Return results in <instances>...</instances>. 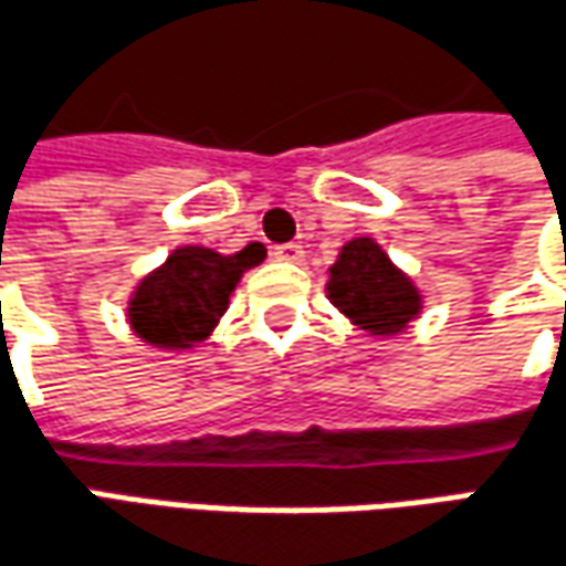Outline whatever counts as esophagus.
<instances>
[{
  "label": "esophagus",
  "mask_w": 566,
  "mask_h": 566,
  "mask_svg": "<svg viewBox=\"0 0 566 566\" xmlns=\"http://www.w3.org/2000/svg\"><path fill=\"white\" fill-rule=\"evenodd\" d=\"M272 256H275V260H284V263H300V260H303V248L296 242L275 244V248H272Z\"/></svg>",
  "instance_id": "1"
}]
</instances>
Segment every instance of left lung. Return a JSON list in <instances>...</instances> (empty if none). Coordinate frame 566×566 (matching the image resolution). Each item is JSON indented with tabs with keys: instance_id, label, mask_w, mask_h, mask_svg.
Segmentation results:
<instances>
[{
	"instance_id": "left-lung-1",
	"label": "left lung",
	"mask_w": 566,
	"mask_h": 566,
	"mask_svg": "<svg viewBox=\"0 0 566 566\" xmlns=\"http://www.w3.org/2000/svg\"><path fill=\"white\" fill-rule=\"evenodd\" d=\"M327 300L374 337H392L417 318L420 291L374 239L343 244L327 279Z\"/></svg>"
}]
</instances>
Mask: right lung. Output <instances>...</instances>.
<instances>
[{"mask_svg": "<svg viewBox=\"0 0 566 566\" xmlns=\"http://www.w3.org/2000/svg\"><path fill=\"white\" fill-rule=\"evenodd\" d=\"M266 256L263 244H248L232 256L208 248H177L168 263L146 275L134 291L128 318L137 337L159 349H187L214 331L229 310V294L244 270Z\"/></svg>", "mask_w": 566, "mask_h": 566, "instance_id": "add662e5", "label": "right lung"}]
</instances>
